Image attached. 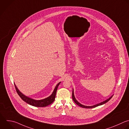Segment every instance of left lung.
Segmentation results:
<instances>
[{
    "label": "left lung",
    "instance_id": "left-lung-1",
    "mask_svg": "<svg viewBox=\"0 0 129 129\" xmlns=\"http://www.w3.org/2000/svg\"><path fill=\"white\" fill-rule=\"evenodd\" d=\"M72 99H73V100L74 101V102L77 105L79 106L80 107H82V108H94V107H97V106H98L103 105V104H104L107 103L108 101H109L111 99V98L112 97V96L111 97H110L109 99H107L106 100H105V101H103V102H101V103H100L99 104H96V105H93V106H84V105H83L81 104L80 103H79L76 100V99L75 98V97H74V93H73V91H72Z\"/></svg>",
    "mask_w": 129,
    "mask_h": 129
}]
</instances>
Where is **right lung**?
<instances>
[{
  "label": "right lung",
  "mask_w": 129,
  "mask_h": 129,
  "mask_svg": "<svg viewBox=\"0 0 129 129\" xmlns=\"http://www.w3.org/2000/svg\"><path fill=\"white\" fill-rule=\"evenodd\" d=\"M60 82H61L58 83V84L56 85L53 93L50 97H49L46 99H44L40 100H33L32 99H31L30 98H28V97L25 96V95H24L22 93H21L19 91V90L18 89V88H17L16 85L15 84V87L16 88V90L18 94L19 95V96L24 101H25L27 103H28L31 105L35 106V107H46V106H47L50 105L54 101L55 97H56V92L57 91V89H58V87L59 86V84L60 83Z\"/></svg>",
  "instance_id": "add662e5"
}]
</instances>
